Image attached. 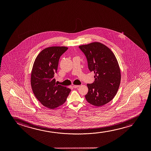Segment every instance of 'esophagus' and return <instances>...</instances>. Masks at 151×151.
Returning <instances> with one entry per match:
<instances>
[{
  "instance_id": "obj_1",
  "label": "esophagus",
  "mask_w": 151,
  "mask_h": 151,
  "mask_svg": "<svg viewBox=\"0 0 151 151\" xmlns=\"http://www.w3.org/2000/svg\"><path fill=\"white\" fill-rule=\"evenodd\" d=\"M79 86H79V85H74V86H73V87H74V88H78V87H79Z\"/></svg>"
}]
</instances>
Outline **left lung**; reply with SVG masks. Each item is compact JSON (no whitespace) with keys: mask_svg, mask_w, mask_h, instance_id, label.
<instances>
[{"mask_svg":"<svg viewBox=\"0 0 151 151\" xmlns=\"http://www.w3.org/2000/svg\"><path fill=\"white\" fill-rule=\"evenodd\" d=\"M79 48L87 58L89 70L95 75L94 81L87 84L86 99L95 106L105 105L114 99L120 86L121 72L116 57L109 48L99 42Z\"/></svg>","mask_w":151,"mask_h":151,"instance_id":"1","label":"left lung"}]
</instances>
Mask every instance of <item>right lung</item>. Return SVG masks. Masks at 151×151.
Returning a JSON list of instances; mask_svg holds the SVG:
<instances>
[{
    "mask_svg": "<svg viewBox=\"0 0 151 151\" xmlns=\"http://www.w3.org/2000/svg\"><path fill=\"white\" fill-rule=\"evenodd\" d=\"M66 47L52 46L42 50L35 59L31 75L33 94L46 107L54 109L66 101L71 90L57 84L54 78L59 60L68 50Z\"/></svg>",
    "mask_w": 151,
    "mask_h": 151,
    "instance_id": "add662e5",
    "label": "right lung"
}]
</instances>
